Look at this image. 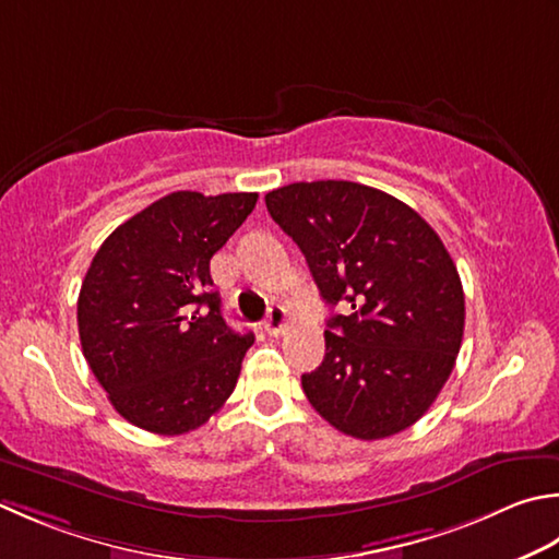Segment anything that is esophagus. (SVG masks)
I'll list each match as a JSON object with an SVG mask.
<instances>
[{
  "instance_id": "obj_1",
  "label": "esophagus",
  "mask_w": 559,
  "mask_h": 559,
  "mask_svg": "<svg viewBox=\"0 0 559 559\" xmlns=\"http://www.w3.org/2000/svg\"><path fill=\"white\" fill-rule=\"evenodd\" d=\"M286 324H288V314H286V310L281 308V305H273V308H269V314L264 320V330L269 334L278 336L283 330H286Z\"/></svg>"
}]
</instances>
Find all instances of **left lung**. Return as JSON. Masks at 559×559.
<instances>
[{
	"mask_svg": "<svg viewBox=\"0 0 559 559\" xmlns=\"http://www.w3.org/2000/svg\"><path fill=\"white\" fill-rule=\"evenodd\" d=\"M266 207L308 261L332 314L302 390L320 417L360 441L419 421L461 352L465 295L441 237L407 203L354 181H300Z\"/></svg>",
	"mask_w": 559,
	"mask_h": 559,
	"instance_id": "obj_1",
	"label": "left lung"
}]
</instances>
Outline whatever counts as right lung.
Instances as JSON below:
<instances>
[{
	"instance_id": "1",
	"label": "right lung",
	"mask_w": 559,
	"mask_h": 559,
	"mask_svg": "<svg viewBox=\"0 0 559 559\" xmlns=\"http://www.w3.org/2000/svg\"><path fill=\"white\" fill-rule=\"evenodd\" d=\"M257 199L169 193L118 225L92 259L76 300L82 354L140 429L193 431L233 395L254 334L225 324L211 259Z\"/></svg>"
}]
</instances>
